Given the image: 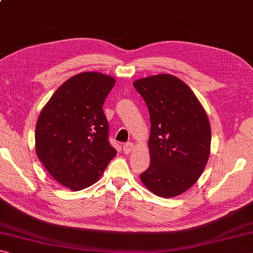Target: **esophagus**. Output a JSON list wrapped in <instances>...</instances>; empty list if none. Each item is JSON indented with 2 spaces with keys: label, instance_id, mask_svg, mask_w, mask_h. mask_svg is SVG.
Here are the masks:
<instances>
[{
  "label": "esophagus",
  "instance_id": "34e87169",
  "mask_svg": "<svg viewBox=\"0 0 253 253\" xmlns=\"http://www.w3.org/2000/svg\"><path fill=\"white\" fill-rule=\"evenodd\" d=\"M132 148H134V145H132V143H126V144H124L123 151L125 154H129L132 151Z\"/></svg>",
  "mask_w": 253,
  "mask_h": 253
}]
</instances>
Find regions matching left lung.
<instances>
[{"label":"left lung","mask_w":253,"mask_h":253,"mask_svg":"<svg viewBox=\"0 0 253 253\" xmlns=\"http://www.w3.org/2000/svg\"><path fill=\"white\" fill-rule=\"evenodd\" d=\"M151 118V164L140 174L149 191L173 198L193 186L210 156L211 127L208 115L190 87L163 74L134 81Z\"/></svg>","instance_id":"8db88e82"}]
</instances>
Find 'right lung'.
<instances>
[{
    "label": "right lung",
    "instance_id": "add662e5",
    "mask_svg": "<svg viewBox=\"0 0 253 253\" xmlns=\"http://www.w3.org/2000/svg\"><path fill=\"white\" fill-rule=\"evenodd\" d=\"M113 77L81 72L68 79L41 110L36 152L55 181L72 191L96 183L117 151L109 144L102 110Z\"/></svg>",
    "mask_w": 253,
    "mask_h": 253
}]
</instances>
